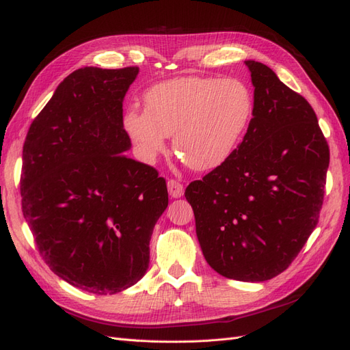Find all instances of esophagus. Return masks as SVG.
Returning <instances> with one entry per match:
<instances>
[{"label": "esophagus", "instance_id": "obj_1", "mask_svg": "<svg viewBox=\"0 0 350 350\" xmlns=\"http://www.w3.org/2000/svg\"><path fill=\"white\" fill-rule=\"evenodd\" d=\"M167 191H169V196L174 197V198H179L183 197L184 194V185L176 181V179H169L167 181Z\"/></svg>", "mask_w": 350, "mask_h": 350}]
</instances>
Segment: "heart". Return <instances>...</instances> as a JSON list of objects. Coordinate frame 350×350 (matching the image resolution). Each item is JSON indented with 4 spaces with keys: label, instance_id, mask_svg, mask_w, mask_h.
Returning <instances> with one entry per match:
<instances>
[{
    "label": "heart",
    "instance_id": "b5f03b06",
    "mask_svg": "<svg viewBox=\"0 0 350 350\" xmlns=\"http://www.w3.org/2000/svg\"><path fill=\"white\" fill-rule=\"evenodd\" d=\"M252 109V93L239 79L179 77L147 90L144 111L130 108L124 126L146 162L174 134V149L188 167L211 171L234 153Z\"/></svg>",
    "mask_w": 350,
    "mask_h": 350
}]
</instances>
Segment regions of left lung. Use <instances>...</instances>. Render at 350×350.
<instances>
[{
  "instance_id": "left-lung-1",
  "label": "left lung",
  "mask_w": 350,
  "mask_h": 350,
  "mask_svg": "<svg viewBox=\"0 0 350 350\" xmlns=\"http://www.w3.org/2000/svg\"><path fill=\"white\" fill-rule=\"evenodd\" d=\"M245 66L254 86L248 130L185 198L208 266L228 279L264 282L291 266L319 224L330 150L306 99L261 62Z\"/></svg>"
}]
</instances>
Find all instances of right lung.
I'll list each match as a JSON object with an SVG mask.
<instances>
[{"instance_id": "right-lung-1", "label": "right lung", "mask_w": 350, "mask_h": 350, "mask_svg": "<svg viewBox=\"0 0 350 350\" xmlns=\"http://www.w3.org/2000/svg\"><path fill=\"white\" fill-rule=\"evenodd\" d=\"M139 67H84L64 79L23 146L22 210L39 254L79 289L113 295L149 269L166 181L126 157L122 100Z\"/></svg>"}]
</instances>
